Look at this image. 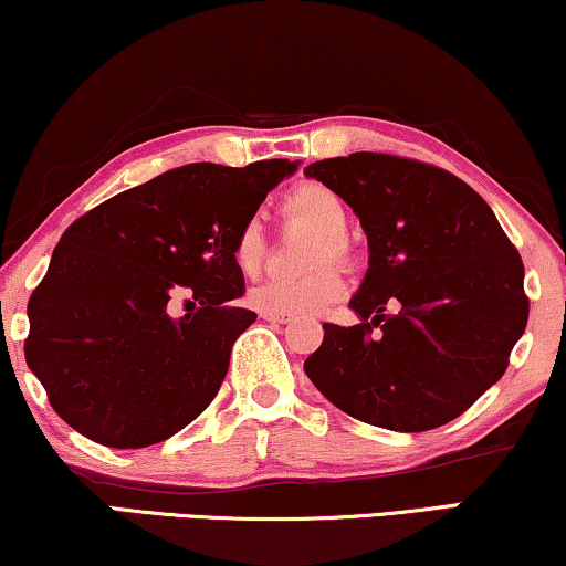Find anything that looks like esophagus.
Instances as JSON below:
<instances>
[{
	"mask_svg": "<svg viewBox=\"0 0 566 566\" xmlns=\"http://www.w3.org/2000/svg\"><path fill=\"white\" fill-rule=\"evenodd\" d=\"M261 318H265V322H274V324H290L292 322L290 313H279V311H261Z\"/></svg>",
	"mask_w": 566,
	"mask_h": 566,
	"instance_id": "esophagus-1",
	"label": "esophagus"
}]
</instances>
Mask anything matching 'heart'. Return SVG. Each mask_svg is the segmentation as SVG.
Instances as JSON below:
<instances>
[{"label": "heart", "mask_w": 566, "mask_h": 566, "mask_svg": "<svg viewBox=\"0 0 566 566\" xmlns=\"http://www.w3.org/2000/svg\"><path fill=\"white\" fill-rule=\"evenodd\" d=\"M284 216L292 221L308 223L316 229V237L308 248V265H318L326 261H345L350 253L345 231H348V208L339 200L337 192L318 181H303L290 189L284 197ZM265 258V234L261 218H248L240 223L234 240H231V261L242 276H255L261 271ZM345 292V282L337 269L322 265L311 274L297 279H271V282L258 284L248 292V303L258 311H279V313H316L324 305L335 303Z\"/></svg>", "instance_id": "heart-1"}]
</instances>
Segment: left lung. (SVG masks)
<instances>
[{
    "mask_svg": "<svg viewBox=\"0 0 566 566\" xmlns=\"http://www.w3.org/2000/svg\"><path fill=\"white\" fill-rule=\"evenodd\" d=\"M305 176L337 192L369 240L356 326L324 324L305 374L339 411L424 432L503 377L527 326L524 265L469 184L382 153L316 160Z\"/></svg>",
    "mask_w": 566,
    "mask_h": 566,
    "instance_id": "1",
    "label": "left lung"
}]
</instances>
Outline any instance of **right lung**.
Segmentation results:
<instances>
[{
  "label": "right lung",
  "instance_id": "1",
  "mask_svg": "<svg viewBox=\"0 0 566 566\" xmlns=\"http://www.w3.org/2000/svg\"><path fill=\"white\" fill-rule=\"evenodd\" d=\"M297 163H189L126 189L73 221L29 301L25 364L57 417L107 448H147L216 398L234 339L255 322L237 308L244 276L231 240ZM179 296L198 303L174 319Z\"/></svg>",
  "mask_w": 566,
  "mask_h": 566
}]
</instances>
